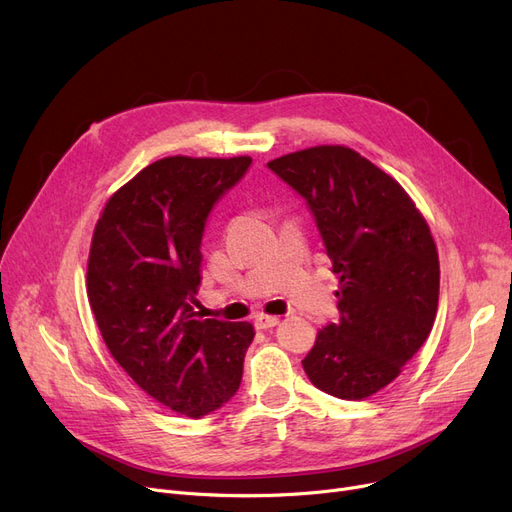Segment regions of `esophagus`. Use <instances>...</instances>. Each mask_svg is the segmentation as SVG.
Wrapping results in <instances>:
<instances>
[{
    "label": "esophagus",
    "instance_id": "esophagus-1",
    "mask_svg": "<svg viewBox=\"0 0 512 512\" xmlns=\"http://www.w3.org/2000/svg\"><path fill=\"white\" fill-rule=\"evenodd\" d=\"M256 329H271L279 325V316H269V314H258L254 319Z\"/></svg>",
    "mask_w": 512,
    "mask_h": 512
}]
</instances>
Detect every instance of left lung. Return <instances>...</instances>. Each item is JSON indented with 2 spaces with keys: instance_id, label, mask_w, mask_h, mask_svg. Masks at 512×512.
Masks as SVG:
<instances>
[{
  "instance_id": "8db88e82",
  "label": "left lung",
  "mask_w": 512,
  "mask_h": 512,
  "mask_svg": "<svg viewBox=\"0 0 512 512\" xmlns=\"http://www.w3.org/2000/svg\"><path fill=\"white\" fill-rule=\"evenodd\" d=\"M314 216L333 273L339 321L302 360L312 385L369 398L392 383L431 333L440 260L425 218L392 177L344 145H319L266 164Z\"/></svg>"
}]
</instances>
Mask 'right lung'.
Listing matches in <instances>:
<instances>
[{
  "label": "right lung",
  "mask_w": 512,
  "mask_h": 512,
  "mask_svg": "<svg viewBox=\"0 0 512 512\" xmlns=\"http://www.w3.org/2000/svg\"><path fill=\"white\" fill-rule=\"evenodd\" d=\"M252 158L173 156L120 187L95 225L87 296L110 354L162 406L200 419L239 389L250 323L202 319V237Z\"/></svg>",
  "instance_id": "1"
}]
</instances>
